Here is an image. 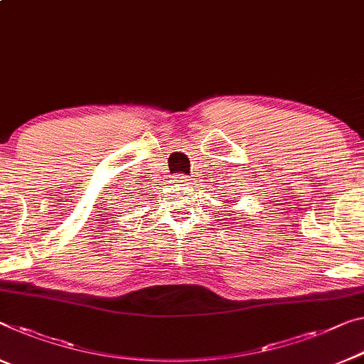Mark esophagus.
I'll return each instance as SVG.
<instances>
[{
	"label": "esophagus",
	"instance_id": "34e87169",
	"mask_svg": "<svg viewBox=\"0 0 364 364\" xmlns=\"http://www.w3.org/2000/svg\"><path fill=\"white\" fill-rule=\"evenodd\" d=\"M174 182L177 183V186H181V187H188L190 183H192V178H190L186 174H177L174 177Z\"/></svg>",
	"mask_w": 364,
	"mask_h": 364
}]
</instances>
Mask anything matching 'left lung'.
Wrapping results in <instances>:
<instances>
[{
  "label": "left lung",
  "instance_id": "left-lung-1",
  "mask_svg": "<svg viewBox=\"0 0 364 364\" xmlns=\"http://www.w3.org/2000/svg\"><path fill=\"white\" fill-rule=\"evenodd\" d=\"M226 203H234V201L232 200H226Z\"/></svg>",
  "mask_w": 364,
  "mask_h": 364
}]
</instances>
